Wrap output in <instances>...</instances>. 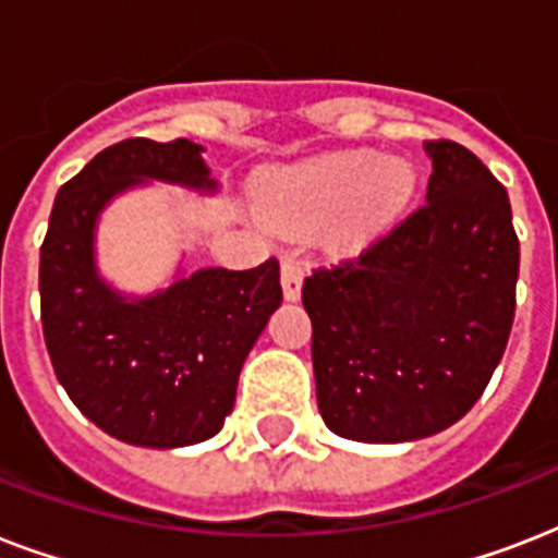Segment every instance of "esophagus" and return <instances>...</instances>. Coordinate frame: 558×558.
<instances>
[{"instance_id": "obj_1", "label": "esophagus", "mask_w": 558, "mask_h": 558, "mask_svg": "<svg viewBox=\"0 0 558 558\" xmlns=\"http://www.w3.org/2000/svg\"><path fill=\"white\" fill-rule=\"evenodd\" d=\"M280 283H283V298L287 301H298L301 298V287H304V266L298 260L280 263Z\"/></svg>"}]
</instances>
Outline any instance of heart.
<instances>
[{
  "label": "heart",
  "mask_w": 558,
  "mask_h": 558,
  "mask_svg": "<svg viewBox=\"0 0 558 558\" xmlns=\"http://www.w3.org/2000/svg\"><path fill=\"white\" fill-rule=\"evenodd\" d=\"M414 191V168L373 150L327 153L263 185L260 217L283 234L322 226L332 252H359L390 226Z\"/></svg>",
  "instance_id": "heart-1"
}]
</instances>
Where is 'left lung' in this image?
I'll return each mask as SVG.
<instances>
[{
	"label": "left lung",
	"instance_id": "obj_1",
	"mask_svg": "<svg viewBox=\"0 0 558 558\" xmlns=\"http://www.w3.org/2000/svg\"><path fill=\"white\" fill-rule=\"evenodd\" d=\"M425 205L304 280L318 411L359 442L423 440L475 405L510 339L519 236L475 153L425 142Z\"/></svg>",
	"mask_w": 558,
	"mask_h": 558
}]
</instances>
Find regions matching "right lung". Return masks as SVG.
Wrapping results in <instances>:
<instances>
[{
    "instance_id": "add662e5",
    "label": "right lung",
    "mask_w": 558,
    "mask_h": 558,
    "mask_svg": "<svg viewBox=\"0 0 558 558\" xmlns=\"http://www.w3.org/2000/svg\"><path fill=\"white\" fill-rule=\"evenodd\" d=\"M199 144L126 138L60 187L39 248L43 336L57 379L100 432L130 446L182 449L214 437L236 379L283 301L278 260L179 271L135 298L100 278L95 231L109 202L144 182L217 193Z\"/></svg>"
}]
</instances>
